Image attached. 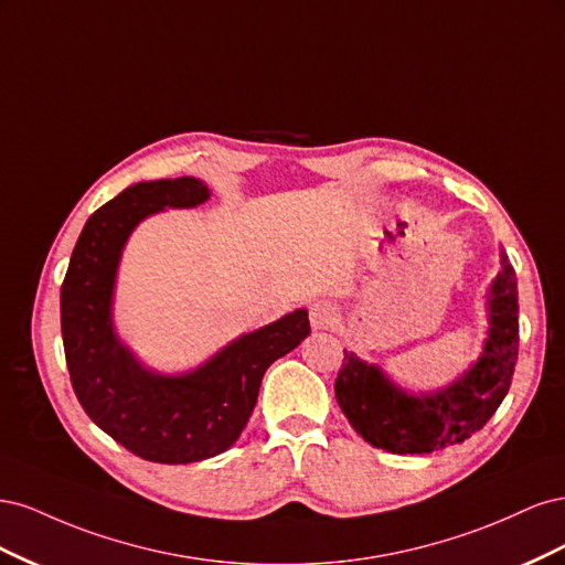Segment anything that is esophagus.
Here are the masks:
<instances>
[{"mask_svg": "<svg viewBox=\"0 0 565 565\" xmlns=\"http://www.w3.org/2000/svg\"><path fill=\"white\" fill-rule=\"evenodd\" d=\"M309 318H311L313 330H332V328H337L341 313L337 309V303H332V301H316L311 306Z\"/></svg>", "mask_w": 565, "mask_h": 565, "instance_id": "obj_1", "label": "esophagus"}]
</instances>
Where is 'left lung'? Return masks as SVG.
I'll list each match as a JSON object with an SVG mask.
<instances>
[{"label": "left lung", "instance_id": "8db88e82", "mask_svg": "<svg viewBox=\"0 0 565 565\" xmlns=\"http://www.w3.org/2000/svg\"><path fill=\"white\" fill-rule=\"evenodd\" d=\"M486 301L483 351L443 388L407 391L380 365L344 349L334 396L358 436L393 455H424L457 446L483 429L507 396L519 355L516 273L504 249Z\"/></svg>", "mask_w": 565, "mask_h": 565}]
</instances>
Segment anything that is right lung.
<instances>
[{
	"label": "right lung",
	"instance_id": "right-lung-1",
	"mask_svg": "<svg viewBox=\"0 0 565 565\" xmlns=\"http://www.w3.org/2000/svg\"><path fill=\"white\" fill-rule=\"evenodd\" d=\"M210 198L193 177L125 188L84 224L61 287L65 361L84 413L119 446L158 465H191L228 450L252 415L264 372L311 334L309 311L297 309L179 374L143 365L117 334V268L134 228Z\"/></svg>",
	"mask_w": 565,
	"mask_h": 565
}]
</instances>
